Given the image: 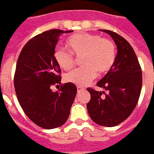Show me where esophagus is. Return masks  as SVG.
Segmentation results:
<instances>
[{
    "instance_id": "34e87169",
    "label": "esophagus",
    "mask_w": 154,
    "mask_h": 154,
    "mask_svg": "<svg viewBox=\"0 0 154 154\" xmlns=\"http://www.w3.org/2000/svg\"><path fill=\"white\" fill-rule=\"evenodd\" d=\"M84 89V88H82V87L81 86H77V91L80 92V91H82Z\"/></svg>"
}]
</instances>
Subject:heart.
I'll return each mask as SVG.
<instances>
[{
    "label": "heart",
    "instance_id": "obj_1",
    "mask_svg": "<svg viewBox=\"0 0 154 154\" xmlns=\"http://www.w3.org/2000/svg\"><path fill=\"white\" fill-rule=\"evenodd\" d=\"M72 53L82 56L84 66L77 68L65 76V81L77 86H85L99 74H105L111 69L116 59V48L110 40L88 32L72 35L67 40ZM62 48H57L53 57L61 69H71L74 64L73 56Z\"/></svg>",
    "mask_w": 154,
    "mask_h": 154
}]
</instances>
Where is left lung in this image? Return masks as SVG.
<instances>
[{
  "label": "left lung",
  "mask_w": 154,
  "mask_h": 154,
  "mask_svg": "<svg viewBox=\"0 0 154 154\" xmlns=\"http://www.w3.org/2000/svg\"><path fill=\"white\" fill-rule=\"evenodd\" d=\"M112 37L117 53L111 69L97 85L105 91L87 90L91 95L87 109L96 124L113 127L130 116L141 94L142 72L135 52L126 40L109 30L99 29Z\"/></svg>",
  "instance_id": "1"
}]
</instances>
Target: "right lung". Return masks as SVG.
<instances>
[{
	"mask_svg": "<svg viewBox=\"0 0 154 154\" xmlns=\"http://www.w3.org/2000/svg\"><path fill=\"white\" fill-rule=\"evenodd\" d=\"M63 31L51 29L37 35L25 44L16 66L14 87L18 101L33 123L44 129L64 125L77 94V87L68 82L53 92L52 85L61 84L60 66L53 53Z\"/></svg>",
	"mask_w": 154,
	"mask_h": 154,
	"instance_id": "obj_1",
	"label": "right lung"
}]
</instances>
